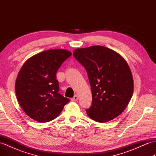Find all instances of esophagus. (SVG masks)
<instances>
[{
  "instance_id": "1",
  "label": "esophagus",
  "mask_w": 156,
  "mask_h": 156,
  "mask_svg": "<svg viewBox=\"0 0 156 156\" xmlns=\"http://www.w3.org/2000/svg\"><path fill=\"white\" fill-rule=\"evenodd\" d=\"M78 96L77 95H75L74 97L71 98V100H72V101H78Z\"/></svg>"
}]
</instances>
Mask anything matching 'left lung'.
I'll return each mask as SVG.
<instances>
[{
	"instance_id": "obj_1",
	"label": "left lung",
	"mask_w": 156,
	"mask_h": 156,
	"mask_svg": "<svg viewBox=\"0 0 156 156\" xmlns=\"http://www.w3.org/2000/svg\"><path fill=\"white\" fill-rule=\"evenodd\" d=\"M73 55L87 70L90 84L92 102L87 110L88 117L98 122L118 117L133 92V76L127 62L101 45L76 49Z\"/></svg>"
}]
</instances>
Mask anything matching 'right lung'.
<instances>
[{"label":"right lung","instance_id":"1","mask_svg":"<svg viewBox=\"0 0 156 156\" xmlns=\"http://www.w3.org/2000/svg\"><path fill=\"white\" fill-rule=\"evenodd\" d=\"M72 53L66 49L46 50L28 59L20 69L15 92L23 110L34 120H54L69 102L59 93L56 73Z\"/></svg>","mask_w":156,"mask_h":156}]
</instances>
